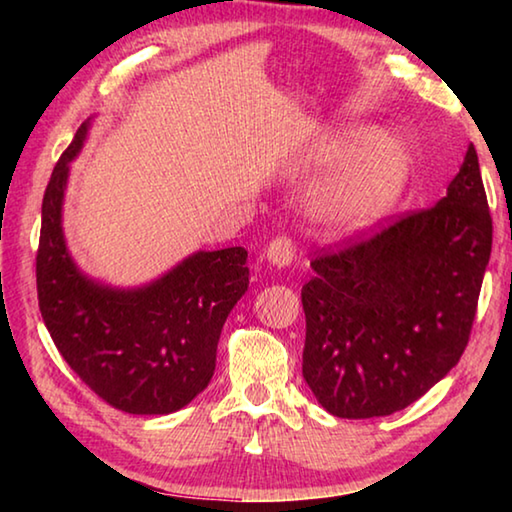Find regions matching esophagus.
I'll return each instance as SVG.
<instances>
[{"instance_id": "esophagus-1", "label": "esophagus", "mask_w": 512, "mask_h": 512, "mask_svg": "<svg viewBox=\"0 0 512 512\" xmlns=\"http://www.w3.org/2000/svg\"><path fill=\"white\" fill-rule=\"evenodd\" d=\"M266 262L275 268H289L293 262V241L287 237H277L266 248Z\"/></svg>"}]
</instances>
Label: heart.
<instances>
[{"instance_id":"1","label":"heart","mask_w":512,"mask_h":512,"mask_svg":"<svg viewBox=\"0 0 512 512\" xmlns=\"http://www.w3.org/2000/svg\"><path fill=\"white\" fill-rule=\"evenodd\" d=\"M409 149L393 131L350 124L316 140L300 171H332L311 192L307 212L332 239H352L393 210L409 178Z\"/></svg>"}]
</instances>
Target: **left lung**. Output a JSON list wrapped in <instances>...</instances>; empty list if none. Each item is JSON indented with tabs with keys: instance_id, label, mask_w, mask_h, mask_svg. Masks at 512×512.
<instances>
[{
	"instance_id": "left-lung-1",
	"label": "left lung",
	"mask_w": 512,
	"mask_h": 512,
	"mask_svg": "<svg viewBox=\"0 0 512 512\" xmlns=\"http://www.w3.org/2000/svg\"><path fill=\"white\" fill-rule=\"evenodd\" d=\"M492 219L467 146L440 201L311 262L302 377L336 418L402 411L452 370L470 339Z\"/></svg>"
}]
</instances>
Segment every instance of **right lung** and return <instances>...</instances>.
I'll return each instance as SVG.
<instances>
[{
  "mask_svg": "<svg viewBox=\"0 0 512 512\" xmlns=\"http://www.w3.org/2000/svg\"><path fill=\"white\" fill-rule=\"evenodd\" d=\"M90 128L92 117L60 155L42 198L40 314L69 368L101 400L133 415H167L210 384L225 318L248 291V253L196 250L137 287L85 273L67 248L63 205L69 164Z\"/></svg>",
  "mask_w": 512,
  "mask_h": 512,
  "instance_id": "add662e5",
  "label": "right lung"
}]
</instances>
